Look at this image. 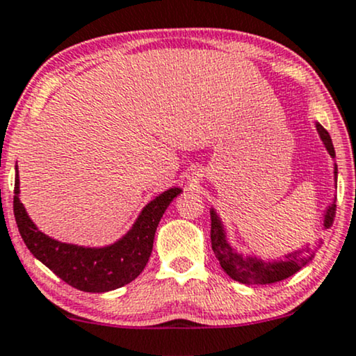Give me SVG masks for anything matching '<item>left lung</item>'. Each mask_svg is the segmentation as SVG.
I'll return each instance as SVG.
<instances>
[{"label": "left lung", "mask_w": 356, "mask_h": 356, "mask_svg": "<svg viewBox=\"0 0 356 356\" xmlns=\"http://www.w3.org/2000/svg\"><path fill=\"white\" fill-rule=\"evenodd\" d=\"M316 128L321 136L323 146L328 151V154L335 157V149L332 145L330 134L327 133V129L322 124L316 123ZM337 165L334 168L335 175V187H337ZM337 200V197H335ZM335 200L328 205L325 210V218H323V228H328L334 223L337 205ZM210 218H211V230H210V240H211V250H213L215 258L218 259L220 266L225 273L228 274L232 279L241 282V284L248 286H263V284H273V282H279L282 279H287L292 274H296L299 269H302L305 264H309L314 259V256L317 253V248H302L289 253L286 256V259L281 261H263L258 259L254 256H243L241 253H236L232 248L230 243L227 240V233H225L223 223L220 220L218 213L213 209L210 210ZM321 246V245H318Z\"/></svg>", "instance_id": "1"}]
</instances>
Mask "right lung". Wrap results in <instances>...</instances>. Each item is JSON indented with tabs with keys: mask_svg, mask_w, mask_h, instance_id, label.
Returning a JSON list of instances; mask_svg holds the SVG:
<instances>
[{
	"mask_svg": "<svg viewBox=\"0 0 356 356\" xmlns=\"http://www.w3.org/2000/svg\"><path fill=\"white\" fill-rule=\"evenodd\" d=\"M182 191L172 187L151 200L131 230L113 245L85 248L54 240L38 230L19 200V175L15 177L13 210L17 230L28 250L67 284L83 292H108L136 279L149 261L156 228L170 202Z\"/></svg>",
	"mask_w": 356,
	"mask_h": 356,
	"instance_id": "1",
	"label": "right lung"
}]
</instances>
